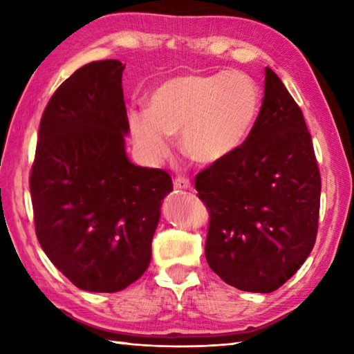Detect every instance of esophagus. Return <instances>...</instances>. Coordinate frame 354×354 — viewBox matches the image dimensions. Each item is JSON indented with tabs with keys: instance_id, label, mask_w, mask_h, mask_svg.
<instances>
[{
	"instance_id": "1",
	"label": "esophagus",
	"mask_w": 354,
	"mask_h": 354,
	"mask_svg": "<svg viewBox=\"0 0 354 354\" xmlns=\"http://www.w3.org/2000/svg\"><path fill=\"white\" fill-rule=\"evenodd\" d=\"M173 185H175V189H190V181H189V178H185V176H178L176 179H175V183H173Z\"/></svg>"
}]
</instances>
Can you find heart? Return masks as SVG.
Listing matches in <instances>:
<instances>
[{
  "instance_id": "obj_1",
  "label": "heart",
  "mask_w": 354,
  "mask_h": 354,
  "mask_svg": "<svg viewBox=\"0 0 354 354\" xmlns=\"http://www.w3.org/2000/svg\"><path fill=\"white\" fill-rule=\"evenodd\" d=\"M261 106L259 87L243 71L187 73L154 88L149 112L129 115L134 140L148 159L169 153L167 136L181 134V149L196 164L220 162L241 148Z\"/></svg>"
}]
</instances>
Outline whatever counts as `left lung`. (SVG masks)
I'll return each instance as SVG.
<instances>
[{
  "mask_svg": "<svg viewBox=\"0 0 354 354\" xmlns=\"http://www.w3.org/2000/svg\"><path fill=\"white\" fill-rule=\"evenodd\" d=\"M209 211L206 261L226 284L270 293L314 248L320 170L299 106L266 68L259 115L234 154L195 178Z\"/></svg>",
  "mask_w": 354,
  "mask_h": 354,
  "instance_id": "1",
  "label": "left lung"
}]
</instances>
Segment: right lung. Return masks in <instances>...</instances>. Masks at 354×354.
<instances>
[{
  "label": "right lung",
  "instance_id": "1",
  "mask_svg": "<svg viewBox=\"0 0 354 354\" xmlns=\"http://www.w3.org/2000/svg\"><path fill=\"white\" fill-rule=\"evenodd\" d=\"M124 65L106 59L65 80L44 111L29 176L35 234L50 261L88 292H118L151 261L160 205L173 190L160 169L129 162Z\"/></svg>",
  "mask_w": 354,
  "mask_h": 354
}]
</instances>
